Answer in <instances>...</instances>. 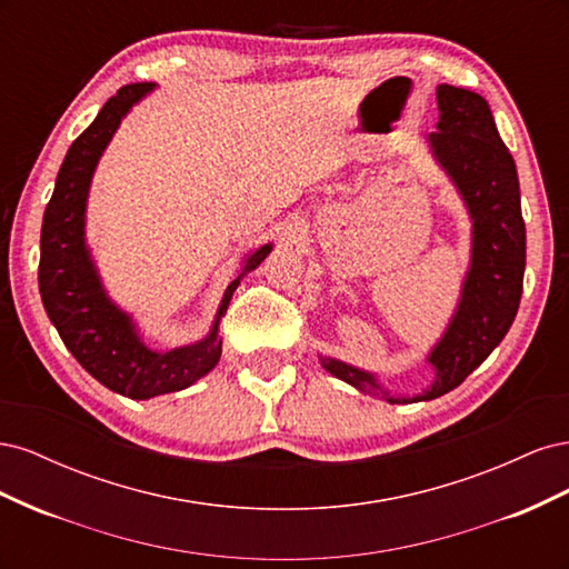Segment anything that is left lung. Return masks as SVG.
I'll return each mask as SVG.
<instances>
[{"label": "left lung", "mask_w": 569, "mask_h": 569, "mask_svg": "<svg viewBox=\"0 0 569 569\" xmlns=\"http://www.w3.org/2000/svg\"><path fill=\"white\" fill-rule=\"evenodd\" d=\"M437 101V132L425 137L427 149L451 180L472 228L453 316L425 356L435 380L420 393H396L382 385V375L318 353L337 380L387 403L432 401L456 389L503 341L522 297L527 234L518 168L485 97L441 82Z\"/></svg>", "instance_id": "8db88e82"}]
</instances>
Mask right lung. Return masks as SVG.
<instances>
[{
	"mask_svg": "<svg viewBox=\"0 0 569 569\" xmlns=\"http://www.w3.org/2000/svg\"><path fill=\"white\" fill-rule=\"evenodd\" d=\"M153 90L157 88L151 82L118 90L68 149L42 218L38 270L44 311L66 349L97 382L134 401L182 391L218 366L222 353L220 320L228 313L234 289L274 247L268 242L244 253L242 268L222 295L209 332L182 347H149L134 316L111 299L88 244L90 187L123 118Z\"/></svg>",
	"mask_w": 569,
	"mask_h": 569,
	"instance_id": "1",
	"label": "right lung"
}]
</instances>
